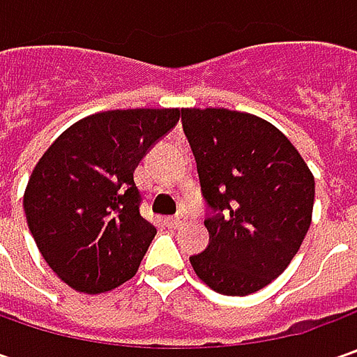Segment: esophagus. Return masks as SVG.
Listing matches in <instances>:
<instances>
[{"label": "esophagus", "mask_w": 357, "mask_h": 357, "mask_svg": "<svg viewBox=\"0 0 357 357\" xmlns=\"http://www.w3.org/2000/svg\"><path fill=\"white\" fill-rule=\"evenodd\" d=\"M183 222H185V216H183V214H176V216H167V225H169L171 228L183 227Z\"/></svg>", "instance_id": "esophagus-1"}]
</instances>
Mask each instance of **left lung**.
<instances>
[{
	"mask_svg": "<svg viewBox=\"0 0 357 357\" xmlns=\"http://www.w3.org/2000/svg\"><path fill=\"white\" fill-rule=\"evenodd\" d=\"M200 186L214 216L208 248L190 256L214 292L248 296L292 262L308 232L314 174L288 137L264 119L225 107L183 109Z\"/></svg>",
	"mask_w": 357,
	"mask_h": 357,
	"instance_id": "obj_1",
	"label": "left lung"
}]
</instances>
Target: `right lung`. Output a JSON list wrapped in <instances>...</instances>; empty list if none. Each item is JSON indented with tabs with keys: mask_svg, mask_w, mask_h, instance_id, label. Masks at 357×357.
<instances>
[{
	"mask_svg": "<svg viewBox=\"0 0 357 357\" xmlns=\"http://www.w3.org/2000/svg\"><path fill=\"white\" fill-rule=\"evenodd\" d=\"M181 109H117L73 123L37 160L23 192L27 227L49 268L83 294L130 280L157 228L135 183L151 144Z\"/></svg>",
	"mask_w": 357,
	"mask_h": 357,
	"instance_id": "right-lung-1",
	"label": "right lung"
}]
</instances>
